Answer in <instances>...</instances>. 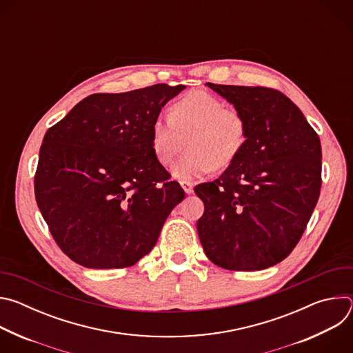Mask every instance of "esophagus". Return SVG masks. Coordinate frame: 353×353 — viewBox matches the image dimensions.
Here are the masks:
<instances>
[{
	"label": "esophagus",
	"instance_id": "1",
	"mask_svg": "<svg viewBox=\"0 0 353 353\" xmlns=\"http://www.w3.org/2000/svg\"><path fill=\"white\" fill-rule=\"evenodd\" d=\"M181 184V187H183V190L185 191V194H191L194 190H192V187H194V184H192V181H181L180 183Z\"/></svg>",
	"mask_w": 353,
	"mask_h": 353
}]
</instances>
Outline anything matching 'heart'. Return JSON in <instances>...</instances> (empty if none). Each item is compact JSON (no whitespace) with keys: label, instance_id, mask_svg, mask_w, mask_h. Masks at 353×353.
I'll return each instance as SVG.
<instances>
[{"label":"heart","instance_id":"1","mask_svg":"<svg viewBox=\"0 0 353 353\" xmlns=\"http://www.w3.org/2000/svg\"><path fill=\"white\" fill-rule=\"evenodd\" d=\"M187 139L184 154L172 166V176L180 181L211 173L215 166H230L243 152L247 141V121L234 109L204 90H194L179 99L170 114L157 117L150 125V148L157 161L166 166Z\"/></svg>","mask_w":353,"mask_h":353}]
</instances>
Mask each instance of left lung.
Listing matches in <instances>:
<instances>
[{
    "instance_id": "1",
    "label": "left lung",
    "mask_w": 353,
    "mask_h": 353,
    "mask_svg": "<svg viewBox=\"0 0 353 353\" xmlns=\"http://www.w3.org/2000/svg\"><path fill=\"white\" fill-rule=\"evenodd\" d=\"M207 85L247 121L239 158L195 194L207 257L225 270L259 271L285 260L299 243L321 188V143L282 92L264 86Z\"/></svg>"
}]
</instances>
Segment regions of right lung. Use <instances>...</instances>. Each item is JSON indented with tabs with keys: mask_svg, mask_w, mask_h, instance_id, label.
Listing matches in <instances>:
<instances>
[{
	"mask_svg": "<svg viewBox=\"0 0 353 353\" xmlns=\"http://www.w3.org/2000/svg\"><path fill=\"white\" fill-rule=\"evenodd\" d=\"M185 86L85 97L43 138L34 196L50 233L86 268H127L158 241L184 190L157 161L150 125Z\"/></svg>",
	"mask_w": 353,
	"mask_h": 353,
	"instance_id": "1",
	"label": "right lung"
}]
</instances>
